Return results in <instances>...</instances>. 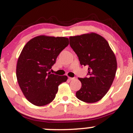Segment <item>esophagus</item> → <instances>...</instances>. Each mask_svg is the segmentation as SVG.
Instances as JSON below:
<instances>
[{"mask_svg": "<svg viewBox=\"0 0 133 133\" xmlns=\"http://www.w3.org/2000/svg\"><path fill=\"white\" fill-rule=\"evenodd\" d=\"M69 79H70V80H72V79H75V78H72V77H69Z\"/></svg>", "mask_w": 133, "mask_h": 133, "instance_id": "obj_1", "label": "esophagus"}]
</instances>
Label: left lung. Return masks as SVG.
<instances>
[{"instance_id": "1", "label": "left lung", "mask_w": 133, "mask_h": 133, "mask_svg": "<svg viewBox=\"0 0 133 133\" xmlns=\"http://www.w3.org/2000/svg\"><path fill=\"white\" fill-rule=\"evenodd\" d=\"M69 44L81 65L88 67L87 77L78 78L82 87L76 97L96 103L105 96L114 80L117 68L115 54L107 40L96 33L71 36Z\"/></svg>"}]
</instances>
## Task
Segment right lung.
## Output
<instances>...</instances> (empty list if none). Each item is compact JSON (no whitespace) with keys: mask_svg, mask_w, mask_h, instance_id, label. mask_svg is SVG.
I'll return each instance as SVG.
<instances>
[{"mask_svg":"<svg viewBox=\"0 0 133 133\" xmlns=\"http://www.w3.org/2000/svg\"><path fill=\"white\" fill-rule=\"evenodd\" d=\"M68 44L67 37L39 36L23 47L18 60L16 78L23 95L32 104L41 107L51 103L58 85L67 81V76L51 74L49 71Z\"/></svg>","mask_w":133,"mask_h":133,"instance_id":"right-lung-1","label":"right lung"}]
</instances>
